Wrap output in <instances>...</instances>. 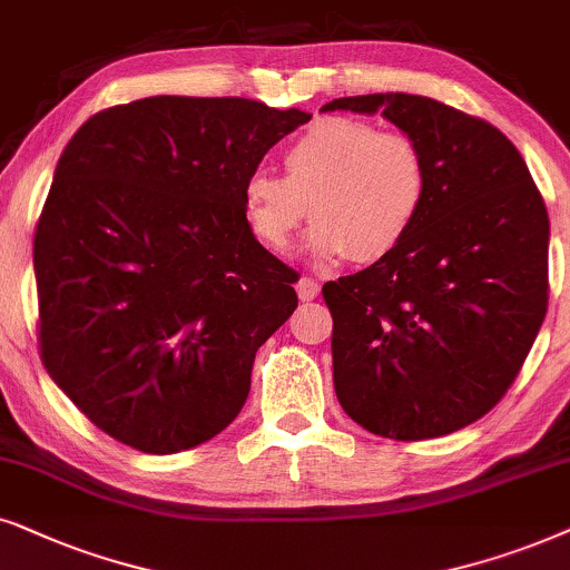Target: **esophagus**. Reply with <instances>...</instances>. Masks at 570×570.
Here are the masks:
<instances>
[{"label": "esophagus", "instance_id": "esophagus-1", "mask_svg": "<svg viewBox=\"0 0 570 570\" xmlns=\"http://www.w3.org/2000/svg\"><path fill=\"white\" fill-rule=\"evenodd\" d=\"M317 294H321V284H317V281H315L313 276H302V278L297 281V297H299L302 302L315 299Z\"/></svg>", "mask_w": 570, "mask_h": 570}]
</instances>
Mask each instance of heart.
Segmentation results:
<instances>
[{
	"mask_svg": "<svg viewBox=\"0 0 570 570\" xmlns=\"http://www.w3.org/2000/svg\"><path fill=\"white\" fill-rule=\"evenodd\" d=\"M430 193V161L404 130L354 117H323L284 150V177L257 169L242 187L249 229L284 249L307 216L315 257L381 261L414 229Z\"/></svg>",
	"mask_w": 570,
	"mask_h": 570,
	"instance_id": "1",
	"label": "heart"
}]
</instances>
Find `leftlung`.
Instances as JSON below:
<instances>
[{"label": "left lung", "instance_id": "obj_1", "mask_svg": "<svg viewBox=\"0 0 570 570\" xmlns=\"http://www.w3.org/2000/svg\"><path fill=\"white\" fill-rule=\"evenodd\" d=\"M381 111L422 142L430 193L381 261L323 286L344 412L393 440L440 438L490 412L548 313L550 218L511 140L428 96L370 94L321 111Z\"/></svg>", "mask_w": 570, "mask_h": 570}]
</instances>
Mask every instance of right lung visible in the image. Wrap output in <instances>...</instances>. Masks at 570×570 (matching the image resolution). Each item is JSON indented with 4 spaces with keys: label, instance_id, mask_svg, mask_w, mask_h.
<instances>
[{
    "label": "right lung",
    "instance_id": "add662e5",
    "mask_svg": "<svg viewBox=\"0 0 570 570\" xmlns=\"http://www.w3.org/2000/svg\"><path fill=\"white\" fill-rule=\"evenodd\" d=\"M249 98L150 96L90 117L36 224L47 373L119 443L179 453L229 428L255 352L297 309L242 187L309 121Z\"/></svg>",
    "mask_w": 570,
    "mask_h": 570
}]
</instances>
